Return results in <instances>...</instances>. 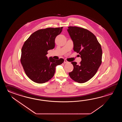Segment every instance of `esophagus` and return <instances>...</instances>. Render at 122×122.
Returning a JSON list of instances; mask_svg holds the SVG:
<instances>
[{
	"label": "esophagus",
	"mask_w": 122,
	"mask_h": 122,
	"mask_svg": "<svg viewBox=\"0 0 122 122\" xmlns=\"http://www.w3.org/2000/svg\"><path fill=\"white\" fill-rule=\"evenodd\" d=\"M64 63H65V64H67V63H69V62H68V61H67V60L65 59V60H64Z\"/></svg>",
	"instance_id": "34e87169"
}]
</instances>
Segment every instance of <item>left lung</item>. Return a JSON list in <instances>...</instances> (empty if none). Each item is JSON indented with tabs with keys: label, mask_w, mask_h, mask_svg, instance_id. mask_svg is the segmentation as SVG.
I'll return each mask as SVG.
<instances>
[{
	"label": "left lung",
	"mask_w": 122,
	"mask_h": 122,
	"mask_svg": "<svg viewBox=\"0 0 122 122\" xmlns=\"http://www.w3.org/2000/svg\"><path fill=\"white\" fill-rule=\"evenodd\" d=\"M67 31L73 42L74 51L79 53L81 59L79 65L71 62L74 69L69 75L76 82L85 83L95 75L101 64V45L95 35L86 29L69 26Z\"/></svg>",
	"instance_id": "1"
}]
</instances>
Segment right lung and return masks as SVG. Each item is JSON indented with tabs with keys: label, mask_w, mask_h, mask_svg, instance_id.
<instances>
[{
	"label": "right lung",
	"mask_w": 122,
	"mask_h": 122,
	"mask_svg": "<svg viewBox=\"0 0 122 122\" xmlns=\"http://www.w3.org/2000/svg\"><path fill=\"white\" fill-rule=\"evenodd\" d=\"M63 27L47 28L35 31L25 42L21 50V63L26 75L37 83L50 80L55 72L56 67L64 60H55L46 56L47 51L55 48V39Z\"/></svg>",
	"instance_id": "obj_1"
}]
</instances>
